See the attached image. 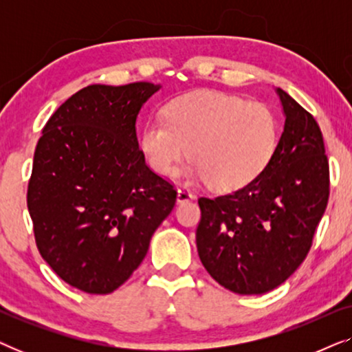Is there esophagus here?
<instances>
[{
  "label": "esophagus",
  "instance_id": "1",
  "mask_svg": "<svg viewBox=\"0 0 352 352\" xmlns=\"http://www.w3.org/2000/svg\"><path fill=\"white\" fill-rule=\"evenodd\" d=\"M190 200H194V194H192L189 189H186V187L177 189V204H184V201Z\"/></svg>",
  "mask_w": 352,
  "mask_h": 352
}]
</instances>
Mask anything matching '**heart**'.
Masks as SVG:
<instances>
[{"instance_id": "1", "label": "heart", "mask_w": 352, "mask_h": 352, "mask_svg": "<svg viewBox=\"0 0 352 352\" xmlns=\"http://www.w3.org/2000/svg\"><path fill=\"white\" fill-rule=\"evenodd\" d=\"M278 142L277 118L269 105L218 91H194L171 99L162 118H151L139 133L144 160L157 175H171L187 155L179 175L235 190L256 179L271 163Z\"/></svg>"}]
</instances>
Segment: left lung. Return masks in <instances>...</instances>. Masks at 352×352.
<instances>
[{
	"label": "left lung",
	"instance_id": "left-lung-1",
	"mask_svg": "<svg viewBox=\"0 0 352 352\" xmlns=\"http://www.w3.org/2000/svg\"><path fill=\"white\" fill-rule=\"evenodd\" d=\"M285 128L266 170L245 187L200 197V261L219 285L261 295L300 267L329 204L330 170L316 118L278 88Z\"/></svg>",
	"mask_w": 352,
	"mask_h": 352
}]
</instances>
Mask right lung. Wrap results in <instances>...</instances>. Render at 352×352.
<instances>
[{
	"mask_svg": "<svg viewBox=\"0 0 352 352\" xmlns=\"http://www.w3.org/2000/svg\"><path fill=\"white\" fill-rule=\"evenodd\" d=\"M147 81L91 85L43 128L27 206L38 252L69 285L107 295L131 277L177 190L146 165L136 136Z\"/></svg>",
	"mask_w": 352,
	"mask_h": 352,
	"instance_id": "1",
	"label": "right lung"
}]
</instances>
